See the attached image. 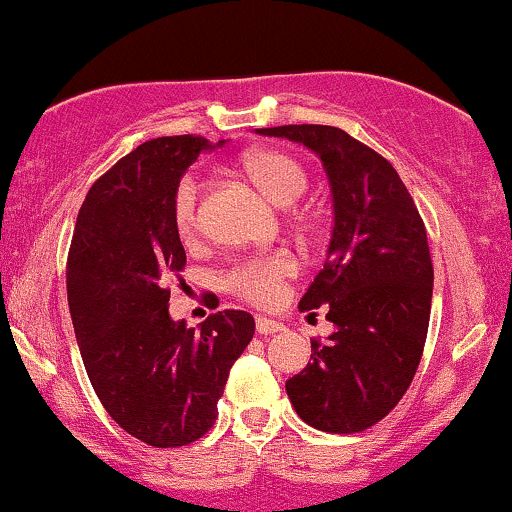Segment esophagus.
Wrapping results in <instances>:
<instances>
[{
  "instance_id": "obj_1",
  "label": "esophagus",
  "mask_w": 512,
  "mask_h": 512,
  "mask_svg": "<svg viewBox=\"0 0 512 512\" xmlns=\"http://www.w3.org/2000/svg\"><path fill=\"white\" fill-rule=\"evenodd\" d=\"M256 331L261 335H272V333H279L284 331V326L279 324L275 319H268V317H256Z\"/></svg>"
}]
</instances>
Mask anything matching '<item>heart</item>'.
<instances>
[{"label": "heart", "mask_w": 512, "mask_h": 512, "mask_svg": "<svg viewBox=\"0 0 512 512\" xmlns=\"http://www.w3.org/2000/svg\"><path fill=\"white\" fill-rule=\"evenodd\" d=\"M240 167L251 184L272 202L289 205L305 191L307 174L291 153L277 149L249 151ZM172 226L184 242H193L200 233V184L186 174L172 193ZM300 263L289 249L247 256L223 270L221 286L244 303L270 307L282 300L286 282L298 275Z\"/></svg>", "instance_id": "1"}]
</instances>
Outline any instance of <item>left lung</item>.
<instances>
[{
    "label": "left lung",
    "instance_id": "1",
    "mask_svg": "<svg viewBox=\"0 0 512 512\" xmlns=\"http://www.w3.org/2000/svg\"><path fill=\"white\" fill-rule=\"evenodd\" d=\"M256 132L312 149L333 193L324 270L298 307H326L335 333L312 340V363L286 394L314 429L366 431L396 408L424 352L433 293L424 221L389 160L345 130L305 123Z\"/></svg>",
    "mask_w": 512,
    "mask_h": 512
}]
</instances>
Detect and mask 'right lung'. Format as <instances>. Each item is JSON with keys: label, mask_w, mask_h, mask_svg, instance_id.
<instances>
[{"label": "right lung", "mask_w": 512, "mask_h": 512, "mask_svg": "<svg viewBox=\"0 0 512 512\" xmlns=\"http://www.w3.org/2000/svg\"><path fill=\"white\" fill-rule=\"evenodd\" d=\"M207 149L205 137H158L118 160L90 186L67 256L90 384L111 419L153 447L195 443L212 429L230 368L254 338L249 312L209 314L200 331L167 312L165 277L186 265L172 193Z\"/></svg>", "instance_id": "right-lung-1"}]
</instances>
